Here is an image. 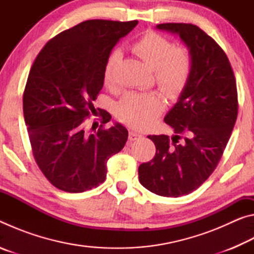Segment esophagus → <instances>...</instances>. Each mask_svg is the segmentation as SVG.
<instances>
[{"label":"esophagus","mask_w":254,"mask_h":254,"mask_svg":"<svg viewBox=\"0 0 254 254\" xmlns=\"http://www.w3.org/2000/svg\"><path fill=\"white\" fill-rule=\"evenodd\" d=\"M140 136H141V134H139V133H136L134 131L128 132V140L130 141H135L136 139H139Z\"/></svg>","instance_id":"34e87169"}]
</instances>
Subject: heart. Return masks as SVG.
Here are the masks:
<instances>
[{
    "label": "heart",
    "mask_w": 254,
    "mask_h": 254,
    "mask_svg": "<svg viewBox=\"0 0 254 254\" xmlns=\"http://www.w3.org/2000/svg\"><path fill=\"white\" fill-rule=\"evenodd\" d=\"M133 53L154 69L159 88L169 97H175L188 83L192 69V57L184 47H176L161 34L149 31L132 45ZM122 58L120 49H113L104 64L105 84L114 81V69ZM162 100L158 93H128L118 105V115L133 127H149L162 111Z\"/></svg>",
    "instance_id": "b5f03b06"
}]
</instances>
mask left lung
<instances>
[{"label":"left lung","instance_id":"1","mask_svg":"<svg viewBox=\"0 0 254 254\" xmlns=\"http://www.w3.org/2000/svg\"><path fill=\"white\" fill-rule=\"evenodd\" d=\"M189 48L192 69L165 122L175 135H149L156 145L151 161L139 167V180L159 196L179 197L198 188L220 162L238 118L233 69L220 46L197 25L161 23Z\"/></svg>","mask_w":254,"mask_h":254}]
</instances>
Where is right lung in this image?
Returning <instances> with one entry per match:
<instances>
[{
    "mask_svg": "<svg viewBox=\"0 0 254 254\" xmlns=\"http://www.w3.org/2000/svg\"><path fill=\"white\" fill-rule=\"evenodd\" d=\"M136 24L84 21L47 42L30 69L24 122L34 160L60 190L83 192L97 187L106 178L107 160L127 142V130L121 124L104 127L112 118L109 112L102 113L97 130H86L85 120L95 110L93 102L104 84L107 56Z\"/></svg>",
    "mask_w": 254,
    "mask_h": 254,
    "instance_id": "1",
    "label": "right lung"
}]
</instances>
